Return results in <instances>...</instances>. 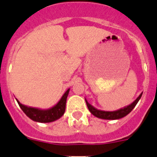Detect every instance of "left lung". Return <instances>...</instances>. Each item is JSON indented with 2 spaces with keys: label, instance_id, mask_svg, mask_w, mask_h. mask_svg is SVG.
I'll use <instances>...</instances> for the list:
<instances>
[{
  "label": "left lung",
  "instance_id": "left-lung-1",
  "mask_svg": "<svg viewBox=\"0 0 157 157\" xmlns=\"http://www.w3.org/2000/svg\"><path fill=\"white\" fill-rule=\"evenodd\" d=\"M143 93H141L140 94L139 97L134 100L132 103H130V105L127 106H124V107L121 108V109H117V110L114 111H105V110H100V109H97V108L94 107V106H92L91 104H90L87 102V100L85 99V101H86V106H87L88 109H89L90 112L93 114L94 116H95L96 117H98L100 119H103V120H118L123 118V117H126L127 114L130 113L132 111V109L135 107L136 104H137L138 101L140 100V99L142 97Z\"/></svg>",
  "mask_w": 157,
  "mask_h": 157
}]
</instances>
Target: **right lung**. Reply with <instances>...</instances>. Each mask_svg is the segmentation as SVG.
Masks as SVG:
<instances>
[{
    "label": "right lung",
    "mask_w": 157,
    "mask_h": 157,
    "mask_svg": "<svg viewBox=\"0 0 157 157\" xmlns=\"http://www.w3.org/2000/svg\"><path fill=\"white\" fill-rule=\"evenodd\" d=\"M69 91L70 88L63 94V95L62 96L57 104L47 109L25 106L20 103L17 99L16 100L21 109L32 121L39 123H51L60 119V117L64 114L65 109H66L67 98Z\"/></svg>",
    "instance_id": "add662e5"
}]
</instances>
